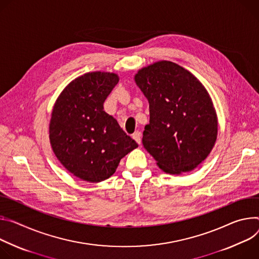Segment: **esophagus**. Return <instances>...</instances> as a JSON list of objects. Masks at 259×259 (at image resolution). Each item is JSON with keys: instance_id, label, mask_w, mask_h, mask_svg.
I'll list each match as a JSON object with an SVG mask.
<instances>
[{"instance_id": "obj_1", "label": "esophagus", "mask_w": 259, "mask_h": 259, "mask_svg": "<svg viewBox=\"0 0 259 259\" xmlns=\"http://www.w3.org/2000/svg\"><path fill=\"white\" fill-rule=\"evenodd\" d=\"M133 139L138 143V144H141V142H142L141 133H140V132H135V133L133 134Z\"/></svg>"}]
</instances>
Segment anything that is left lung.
<instances>
[{
	"label": "left lung",
	"mask_w": 259,
	"mask_h": 259,
	"mask_svg": "<svg viewBox=\"0 0 259 259\" xmlns=\"http://www.w3.org/2000/svg\"><path fill=\"white\" fill-rule=\"evenodd\" d=\"M135 81L149 102L143 146L165 173L194 169L210 154L218 133L216 111L205 86L168 61L142 68Z\"/></svg>",
	"instance_id": "left-lung-1"
}]
</instances>
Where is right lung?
Masks as SVG:
<instances>
[{
    "label": "right lung",
    "instance_id": "obj_1",
    "mask_svg": "<svg viewBox=\"0 0 259 259\" xmlns=\"http://www.w3.org/2000/svg\"><path fill=\"white\" fill-rule=\"evenodd\" d=\"M119 81L117 74L86 73L57 98L49 123L52 150L77 178L98 183L111 177L138 144L104 111V102Z\"/></svg>",
    "mask_w": 259,
    "mask_h": 259
}]
</instances>
